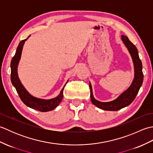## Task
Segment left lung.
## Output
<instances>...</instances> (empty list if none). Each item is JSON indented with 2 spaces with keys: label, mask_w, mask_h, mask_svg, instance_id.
<instances>
[{
  "label": "left lung",
  "mask_w": 153,
  "mask_h": 153,
  "mask_svg": "<svg viewBox=\"0 0 153 153\" xmlns=\"http://www.w3.org/2000/svg\"><path fill=\"white\" fill-rule=\"evenodd\" d=\"M122 39L123 43H124L126 47L128 48L129 53H130L132 57L133 62H134L135 68L134 80L131 86L125 92H123L119 97H118L116 100H113V101L107 102H100L94 99L92 93L91 85V83H89L91 100L92 103L97 106L98 108L105 110L116 111V110H118L130 105L135 99L136 96H137L139 89H140L142 85L143 81L142 63L140 58L139 57L137 48L129 40L128 37L125 36V35H122Z\"/></svg>",
  "instance_id": "left-lung-1"
}]
</instances>
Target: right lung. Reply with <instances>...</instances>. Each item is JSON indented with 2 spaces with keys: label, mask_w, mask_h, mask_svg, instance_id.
Masks as SVG:
<instances>
[{
  "label": "right lung",
  "mask_w": 153,
  "mask_h": 153,
  "mask_svg": "<svg viewBox=\"0 0 153 153\" xmlns=\"http://www.w3.org/2000/svg\"><path fill=\"white\" fill-rule=\"evenodd\" d=\"M27 39H25L20 41V43H19V45L18 46L17 49H16V54L14 56H13L12 59L10 64L11 82L12 85H14L16 88V91L18 92L19 98H20L22 101L24 102L25 105L30 107V108L38 110V111L40 112L51 111V110H54L60 103L62 99L63 98V91L65 86H64L63 89H62L60 95L56 97V98H54L50 100L40 99L35 98V97L31 95L27 91L26 89L24 88V87L22 85V84L21 83L20 81H19L18 78L17 72L18 64L21 57L23 46H24L25 41L27 39Z\"/></svg>",
  "instance_id": "1"
}]
</instances>
